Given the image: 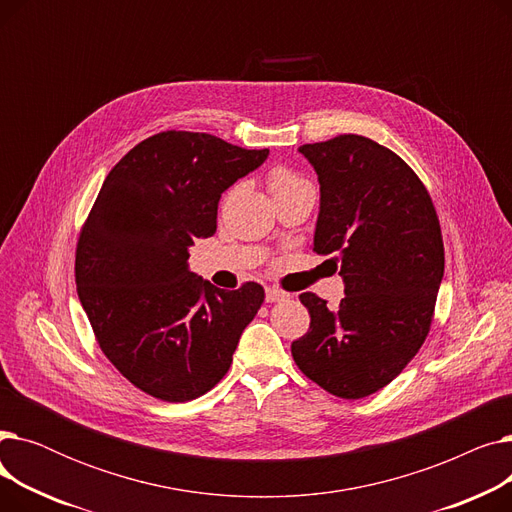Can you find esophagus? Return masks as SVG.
<instances>
[{
	"mask_svg": "<svg viewBox=\"0 0 512 512\" xmlns=\"http://www.w3.org/2000/svg\"><path fill=\"white\" fill-rule=\"evenodd\" d=\"M288 297H290V294L280 290V288H265V301L267 303H280V301H286Z\"/></svg>",
	"mask_w": 512,
	"mask_h": 512,
	"instance_id": "esophagus-1",
	"label": "esophagus"
}]
</instances>
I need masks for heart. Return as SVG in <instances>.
Instances as JSON below:
<instances>
[{
    "label": "heart",
    "instance_id": "heart-1",
    "mask_svg": "<svg viewBox=\"0 0 512 512\" xmlns=\"http://www.w3.org/2000/svg\"><path fill=\"white\" fill-rule=\"evenodd\" d=\"M303 186H309V182L301 174H297L286 166H274L270 172H267V188H270L274 199H280Z\"/></svg>",
    "mask_w": 512,
    "mask_h": 512
}]
</instances>
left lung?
Wrapping results in <instances>:
<instances>
[{"label": "left lung", "instance_id": "8db88e82", "mask_svg": "<svg viewBox=\"0 0 512 512\" xmlns=\"http://www.w3.org/2000/svg\"><path fill=\"white\" fill-rule=\"evenodd\" d=\"M319 180L313 251L344 282L338 309L303 292L309 332L294 363L326 392L357 400L388 386L419 353L444 276L436 207L419 176L361 134L303 145Z\"/></svg>", "mask_w": 512, "mask_h": 512}]
</instances>
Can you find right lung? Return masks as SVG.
I'll return each instance as SVG.
<instances>
[{"label": "right lung", "instance_id": "1", "mask_svg": "<svg viewBox=\"0 0 512 512\" xmlns=\"http://www.w3.org/2000/svg\"><path fill=\"white\" fill-rule=\"evenodd\" d=\"M267 153L166 130L103 180L78 236L76 292L103 355L149 396L186 402L209 392L263 303L257 282L215 288L186 261L195 238L215 234L222 193Z\"/></svg>", "mask_w": 512, "mask_h": 512}]
</instances>
